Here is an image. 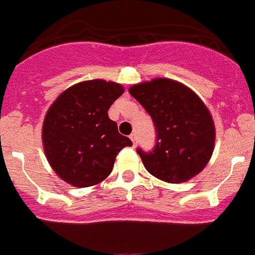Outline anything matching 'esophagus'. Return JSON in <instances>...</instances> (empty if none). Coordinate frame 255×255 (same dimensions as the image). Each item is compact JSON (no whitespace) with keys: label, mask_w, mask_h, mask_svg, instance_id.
<instances>
[{"label":"esophagus","mask_w":255,"mask_h":255,"mask_svg":"<svg viewBox=\"0 0 255 255\" xmlns=\"http://www.w3.org/2000/svg\"><path fill=\"white\" fill-rule=\"evenodd\" d=\"M130 139H131L132 144H134V145H136V143H138V136H136V134H135V132H132V134L130 135Z\"/></svg>","instance_id":"1"}]
</instances>
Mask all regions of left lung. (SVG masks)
I'll use <instances>...</instances> for the list:
<instances>
[{
  "label": "left lung",
  "mask_w": 255,
  "mask_h": 255,
  "mask_svg": "<svg viewBox=\"0 0 255 255\" xmlns=\"http://www.w3.org/2000/svg\"><path fill=\"white\" fill-rule=\"evenodd\" d=\"M157 131L152 152L138 149L144 167L162 181L179 184L202 172L215 149L216 128L204 102L176 80L157 78L130 87Z\"/></svg>",
  "instance_id": "obj_1"
}]
</instances>
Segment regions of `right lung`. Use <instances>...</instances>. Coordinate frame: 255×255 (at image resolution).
<instances>
[{"mask_svg": "<svg viewBox=\"0 0 255 255\" xmlns=\"http://www.w3.org/2000/svg\"><path fill=\"white\" fill-rule=\"evenodd\" d=\"M124 93L119 83L94 79L67 88L48 108L42 128L44 154L60 179L75 188L100 184L117 153L132 143L108 117Z\"/></svg>", "mask_w": 255, "mask_h": 255, "instance_id": "1", "label": "right lung"}]
</instances>
